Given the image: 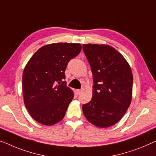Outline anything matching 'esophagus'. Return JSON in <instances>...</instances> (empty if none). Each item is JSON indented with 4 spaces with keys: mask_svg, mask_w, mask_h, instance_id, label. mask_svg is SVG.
I'll list each match as a JSON object with an SVG mask.
<instances>
[{
    "mask_svg": "<svg viewBox=\"0 0 156 156\" xmlns=\"http://www.w3.org/2000/svg\"><path fill=\"white\" fill-rule=\"evenodd\" d=\"M76 92H77V94H80L81 92V90H76Z\"/></svg>",
    "mask_w": 156,
    "mask_h": 156,
    "instance_id": "obj_1",
    "label": "esophagus"
}]
</instances>
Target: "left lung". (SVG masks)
<instances>
[{
  "mask_svg": "<svg viewBox=\"0 0 156 156\" xmlns=\"http://www.w3.org/2000/svg\"><path fill=\"white\" fill-rule=\"evenodd\" d=\"M83 49L94 82L92 99L83 105V113L95 126L111 127L121 119L131 103V68L123 56L111 46L83 44Z\"/></svg>",
  "mask_w": 156,
  "mask_h": 156,
  "instance_id": "obj_1",
  "label": "left lung"
}]
</instances>
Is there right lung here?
<instances>
[{
  "mask_svg": "<svg viewBox=\"0 0 156 156\" xmlns=\"http://www.w3.org/2000/svg\"><path fill=\"white\" fill-rule=\"evenodd\" d=\"M81 49L79 43L49 44L37 50L25 66L24 104L31 117L41 124L52 125L64 118L74 96L64 81V72Z\"/></svg>",
  "mask_w": 156,
  "mask_h": 156,
  "instance_id": "right-lung-1",
  "label": "right lung"
}]
</instances>
